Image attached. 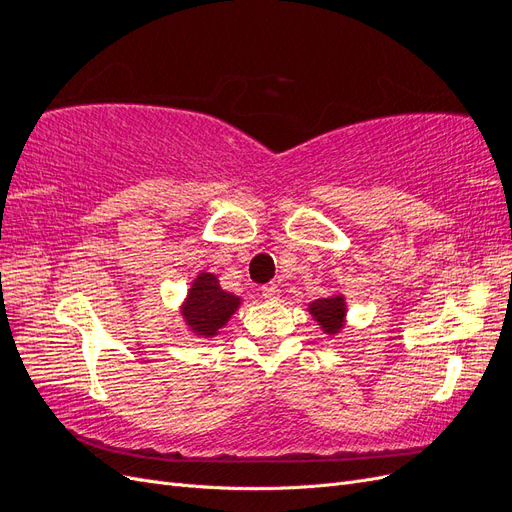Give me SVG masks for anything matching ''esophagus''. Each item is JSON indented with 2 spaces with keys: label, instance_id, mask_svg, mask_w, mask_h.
Masks as SVG:
<instances>
[{
  "label": "esophagus",
  "instance_id": "esophagus-1",
  "mask_svg": "<svg viewBox=\"0 0 512 512\" xmlns=\"http://www.w3.org/2000/svg\"><path fill=\"white\" fill-rule=\"evenodd\" d=\"M262 297H265L267 301H277L280 299V288H277V284L262 286Z\"/></svg>",
  "mask_w": 512,
  "mask_h": 512
}]
</instances>
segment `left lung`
I'll return each mask as SVG.
<instances>
[{
  "instance_id": "left-lung-1",
  "label": "left lung",
  "mask_w": 512,
  "mask_h": 512,
  "mask_svg": "<svg viewBox=\"0 0 512 512\" xmlns=\"http://www.w3.org/2000/svg\"><path fill=\"white\" fill-rule=\"evenodd\" d=\"M307 312L320 324L322 333L337 335L346 324V297L344 294H331L327 299H316L307 305Z\"/></svg>"
}]
</instances>
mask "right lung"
I'll list each match as a JSON object with an SVG mask.
<instances>
[{
  "instance_id": "1",
  "label": "right lung",
  "mask_w": 512,
  "mask_h": 512,
  "mask_svg": "<svg viewBox=\"0 0 512 512\" xmlns=\"http://www.w3.org/2000/svg\"><path fill=\"white\" fill-rule=\"evenodd\" d=\"M241 297L222 290L213 273H198L181 305V316L188 329L198 337H215L230 316L237 312Z\"/></svg>"
}]
</instances>
